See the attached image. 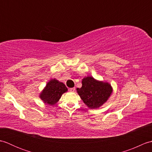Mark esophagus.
Wrapping results in <instances>:
<instances>
[{"instance_id":"1","label":"esophagus","mask_w":152,"mask_h":152,"mask_svg":"<svg viewBox=\"0 0 152 152\" xmlns=\"http://www.w3.org/2000/svg\"><path fill=\"white\" fill-rule=\"evenodd\" d=\"M69 91H70V92H74V91H75V88H70V89H69Z\"/></svg>"}]
</instances>
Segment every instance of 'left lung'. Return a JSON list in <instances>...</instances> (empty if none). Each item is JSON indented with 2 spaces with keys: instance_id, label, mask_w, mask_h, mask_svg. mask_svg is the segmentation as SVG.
I'll use <instances>...</instances> for the list:
<instances>
[{
  "instance_id": "1",
  "label": "left lung",
  "mask_w": 152,
  "mask_h": 152,
  "mask_svg": "<svg viewBox=\"0 0 152 152\" xmlns=\"http://www.w3.org/2000/svg\"><path fill=\"white\" fill-rule=\"evenodd\" d=\"M81 88H77V93L88 108H99L108 101L113 89L109 83L99 81L92 76L82 79Z\"/></svg>"
}]
</instances>
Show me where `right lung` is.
I'll list each match as a JSON object with an SVG mask.
<instances>
[{"label": "right lung", "instance_id": "obj_1", "mask_svg": "<svg viewBox=\"0 0 152 152\" xmlns=\"http://www.w3.org/2000/svg\"><path fill=\"white\" fill-rule=\"evenodd\" d=\"M67 91V88L63 82L55 78L51 79L40 93L39 97L44 103L52 106L56 104Z\"/></svg>", "mask_w": 152, "mask_h": 152}]
</instances>
